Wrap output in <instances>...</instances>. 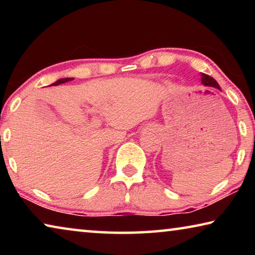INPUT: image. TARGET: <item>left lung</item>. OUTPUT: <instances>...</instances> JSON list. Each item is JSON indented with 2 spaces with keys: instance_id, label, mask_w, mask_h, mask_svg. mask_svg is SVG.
I'll return each instance as SVG.
<instances>
[{
  "instance_id": "obj_1",
  "label": "left lung",
  "mask_w": 255,
  "mask_h": 255,
  "mask_svg": "<svg viewBox=\"0 0 255 255\" xmlns=\"http://www.w3.org/2000/svg\"><path fill=\"white\" fill-rule=\"evenodd\" d=\"M201 83L205 86H211V88H216V89L221 90L217 82H216L213 77L207 75V74H204V73H201Z\"/></svg>"
}]
</instances>
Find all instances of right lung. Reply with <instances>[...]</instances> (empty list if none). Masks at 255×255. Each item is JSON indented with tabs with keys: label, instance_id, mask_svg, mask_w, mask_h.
Here are the masks:
<instances>
[{
	"label": "right lung",
	"instance_id": "add662e5",
	"mask_svg": "<svg viewBox=\"0 0 255 255\" xmlns=\"http://www.w3.org/2000/svg\"><path fill=\"white\" fill-rule=\"evenodd\" d=\"M72 80H74V79H73V77H66V79H60V80L56 81L55 83H53L51 85H58V84H62V83H66V82L72 81Z\"/></svg>",
	"mask_w": 255,
	"mask_h": 255
}]
</instances>
